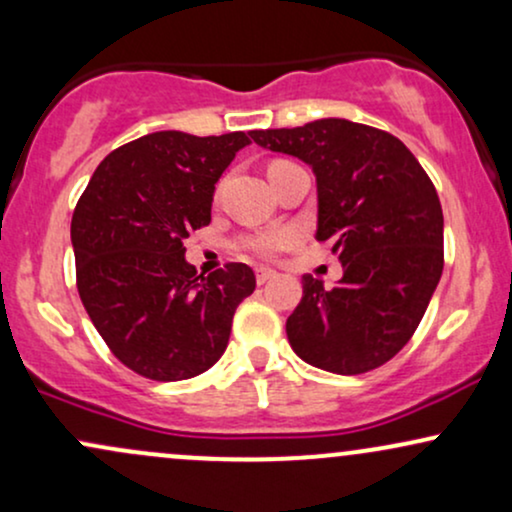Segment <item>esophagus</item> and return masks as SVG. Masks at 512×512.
Instances as JSON below:
<instances>
[{
	"mask_svg": "<svg viewBox=\"0 0 512 512\" xmlns=\"http://www.w3.org/2000/svg\"><path fill=\"white\" fill-rule=\"evenodd\" d=\"M274 276H276L274 269H267V267H257V269H255L257 284H267V281L274 279Z\"/></svg>",
	"mask_w": 512,
	"mask_h": 512,
	"instance_id": "esophagus-1",
	"label": "esophagus"
}]
</instances>
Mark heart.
<instances>
[{
    "mask_svg": "<svg viewBox=\"0 0 512 512\" xmlns=\"http://www.w3.org/2000/svg\"><path fill=\"white\" fill-rule=\"evenodd\" d=\"M293 243V236L286 231H262L252 236L240 238V248L260 257H274L276 252L284 250L286 245Z\"/></svg>",
    "mask_w": 512,
    "mask_h": 512,
    "instance_id": "heart-1",
    "label": "heart"
}]
</instances>
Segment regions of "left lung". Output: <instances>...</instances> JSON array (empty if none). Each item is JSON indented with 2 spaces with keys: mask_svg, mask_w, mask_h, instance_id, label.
<instances>
[{
  "mask_svg": "<svg viewBox=\"0 0 512 512\" xmlns=\"http://www.w3.org/2000/svg\"><path fill=\"white\" fill-rule=\"evenodd\" d=\"M252 139L313 168L315 238H332L344 267L334 289L303 276L286 320L291 349L339 375L383 366L416 332L443 274V209L431 178L390 132L339 117Z\"/></svg>",
  "mask_w": 512,
  "mask_h": 512,
  "instance_id": "left-lung-1",
  "label": "left lung"
}]
</instances>
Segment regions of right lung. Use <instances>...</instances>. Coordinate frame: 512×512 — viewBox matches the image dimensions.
I'll use <instances>...</instances> for the list:
<instances>
[{"label":"right lung","instance_id":"add662e5","mask_svg":"<svg viewBox=\"0 0 512 512\" xmlns=\"http://www.w3.org/2000/svg\"><path fill=\"white\" fill-rule=\"evenodd\" d=\"M252 134L154 132L108 154L72 216L76 289L108 349L158 383L219 361L255 272L228 262L202 276L182 240L209 226L221 173Z\"/></svg>","mask_w":512,"mask_h":512}]
</instances>
